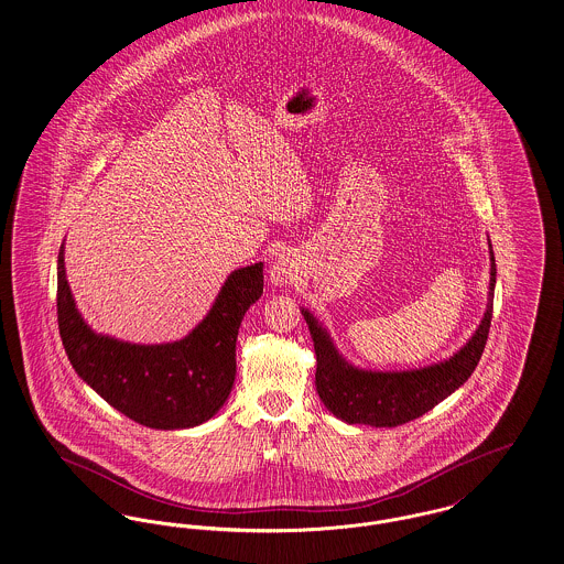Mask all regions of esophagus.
Returning a JSON list of instances; mask_svg holds the SVG:
<instances>
[{"mask_svg":"<svg viewBox=\"0 0 564 564\" xmlns=\"http://www.w3.org/2000/svg\"><path fill=\"white\" fill-rule=\"evenodd\" d=\"M271 280L275 282V284H284V282H289L291 280V267L286 261H275V263L271 264Z\"/></svg>","mask_w":564,"mask_h":564,"instance_id":"1","label":"esophagus"}]
</instances>
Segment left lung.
I'll use <instances>...</instances> for the list:
<instances>
[{
	"label": "left lung",
	"instance_id": "obj_1",
	"mask_svg": "<svg viewBox=\"0 0 564 564\" xmlns=\"http://www.w3.org/2000/svg\"><path fill=\"white\" fill-rule=\"evenodd\" d=\"M489 263L488 307L477 332L449 359L419 370L372 372L350 366L339 355L325 327L307 310H301L314 339L316 391L327 411L346 423L395 427L432 411L459 389L475 372L488 341L496 286L491 243Z\"/></svg>",
	"mask_w": 564,
	"mask_h": 564
}]
</instances>
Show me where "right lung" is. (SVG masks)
Returning <instances> with one entry per match:
<instances>
[{
  "label": "right lung",
  "mask_w": 564,
  "mask_h": 564,
  "mask_svg": "<svg viewBox=\"0 0 564 564\" xmlns=\"http://www.w3.org/2000/svg\"><path fill=\"white\" fill-rule=\"evenodd\" d=\"M261 295L263 263L235 269L186 338L130 344L91 332L66 280L64 243L57 257V323L76 375L119 413L155 430L194 427L223 409L237 372L239 325Z\"/></svg>",
  "instance_id": "1"
}]
</instances>
